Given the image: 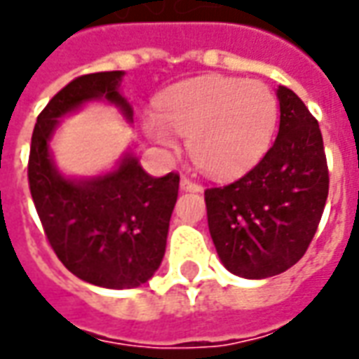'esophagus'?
Instances as JSON below:
<instances>
[{"instance_id":"34e87169","label":"esophagus","mask_w":359,"mask_h":359,"mask_svg":"<svg viewBox=\"0 0 359 359\" xmlns=\"http://www.w3.org/2000/svg\"><path fill=\"white\" fill-rule=\"evenodd\" d=\"M182 189H185V191H201V185L197 184L195 180H191V177L184 175L182 177Z\"/></svg>"}]
</instances>
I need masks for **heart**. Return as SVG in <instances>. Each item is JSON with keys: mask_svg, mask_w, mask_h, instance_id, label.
<instances>
[{"mask_svg": "<svg viewBox=\"0 0 359 359\" xmlns=\"http://www.w3.org/2000/svg\"><path fill=\"white\" fill-rule=\"evenodd\" d=\"M144 121L148 137L172 144V128L187 137L194 162L212 175H232L256 164L278 127V97L266 83L241 78H201L180 83L158 100Z\"/></svg>", "mask_w": 359, "mask_h": 359, "instance_id": "1", "label": "heart"}]
</instances>
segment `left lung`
I'll use <instances>...</instances> for the list:
<instances>
[{
  "instance_id": "1",
  "label": "left lung",
  "mask_w": 359,
  "mask_h": 359,
  "mask_svg": "<svg viewBox=\"0 0 359 359\" xmlns=\"http://www.w3.org/2000/svg\"><path fill=\"white\" fill-rule=\"evenodd\" d=\"M279 133L250 172L205 189L209 232L229 271L278 276L305 256L328 197L323 135L307 105L279 88Z\"/></svg>"
}]
</instances>
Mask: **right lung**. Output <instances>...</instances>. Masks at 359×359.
<instances>
[{"label":"right lung","mask_w":359,"mask_h":359,"mask_svg":"<svg viewBox=\"0 0 359 359\" xmlns=\"http://www.w3.org/2000/svg\"><path fill=\"white\" fill-rule=\"evenodd\" d=\"M123 72L86 74L64 86L36 117L29 152V189L44 236L76 278L107 289H130L154 276L165 252L180 174L148 175L128 156L113 174L91 182L64 180L50 162L48 138L58 117L83 101L105 97L133 111L118 95Z\"/></svg>","instance_id":"obj_1"}]
</instances>
